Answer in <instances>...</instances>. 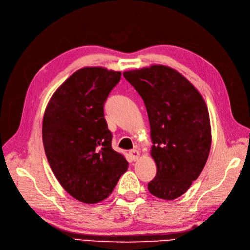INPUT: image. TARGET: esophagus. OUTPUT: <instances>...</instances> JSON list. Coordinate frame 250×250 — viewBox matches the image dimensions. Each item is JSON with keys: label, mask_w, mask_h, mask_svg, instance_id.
Instances as JSON below:
<instances>
[{"label": "esophagus", "mask_w": 250, "mask_h": 250, "mask_svg": "<svg viewBox=\"0 0 250 250\" xmlns=\"http://www.w3.org/2000/svg\"><path fill=\"white\" fill-rule=\"evenodd\" d=\"M129 155H130V157L132 158L133 161L138 160V158L140 157V152H139V150H137V149H132V150H130V151H129Z\"/></svg>", "instance_id": "esophagus-1"}]
</instances>
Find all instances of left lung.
<instances>
[{"label":"left lung","mask_w":250,"mask_h":250,"mask_svg":"<svg viewBox=\"0 0 250 250\" xmlns=\"http://www.w3.org/2000/svg\"><path fill=\"white\" fill-rule=\"evenodd\" d=\"M147 109L156 176L148 184L155 197L173 200L198 178L209 154V116L202 96L177 71L151 65L123 73Z\"/></svg>","instance_id":"1"}]
</instances>
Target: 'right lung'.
I'll list each match as a JSON object with an SVG mask.
<instances>
[{
	"label": "right lung",
	"mask_w": 250,
	"mask_h": 250,
	"mask_svg": "<svg viewBox=\"0 0 250 250\" xmlns=\"http://www.w3.org/2000/svg\"><path fill=\"white\" fill-rule=\"evenodd\" d=\"M121 72L83 67L53 94L42 120V143L50 167L75 199L94 204L107 198L128 162L111 147L104 103Z\"/></svg>",
	"instance_id": "right-lung-1"
}]
</instances>
